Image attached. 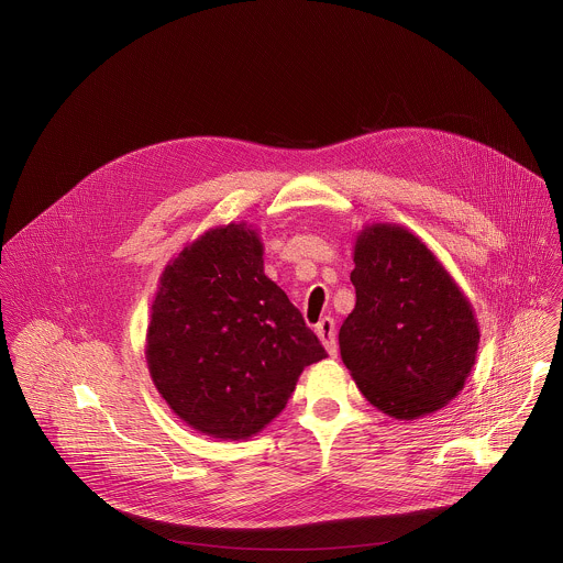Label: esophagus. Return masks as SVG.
Returning <instances> with one entry per match:
<instances>
[{"label":"esophagus","mask_w":563,"mask_h":563,"mask_svg":"<svg viewBox=\"0 0 563 563\" xmlns=\"http://www.w3.org/2000/svg\"><path fill=\"white\" fill-rule=\"evenodd\" d=\"M316 335H318L320 341L324 343V347H327V352H329L331 356H335V354H338V341H335V322H333V318H324V320H320V324L316 327Z\"/></svg>","instance_id":"obj_1"}]
</instances>
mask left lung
Segmentation results:
<instances>
[{"mask_svg":"<svg viewBox=\"0 0 563 563\" xmlns=\"http://www.w3.org/2000/svg\"><path fill=\"white\" fill-rule=\"evenodd\" d=\"M352 258L356 305L339 329V350L358 391L405 422L444 409L476 363L481 331L470 298L405 225H363Z\"/></svg>","mask_w":563,"mask_h":563,"instance_id":"8db88e82","label":"left lung"}]
</instances>
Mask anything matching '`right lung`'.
I'll list each match as a JSON object with an SVG mask.
<instances>
[{
    "mask_svg": "<svg viewBox=\"0 0 563 563\" xmlns=\"http://www.w3.org/2000/svg\"><path fill=\"white\" fill-rule=\"evenodd\" d=\"M322 358L320 339L265 276L254 225L209 228L165 265L145 361L161 398L194 431L232 442L261 433Z\"/></svg>",
    "mask_w": 563,
    "mask_h": 563,
    "instance_id": "right-lung-1",
    "label": "right lung"
}]
</instances>
